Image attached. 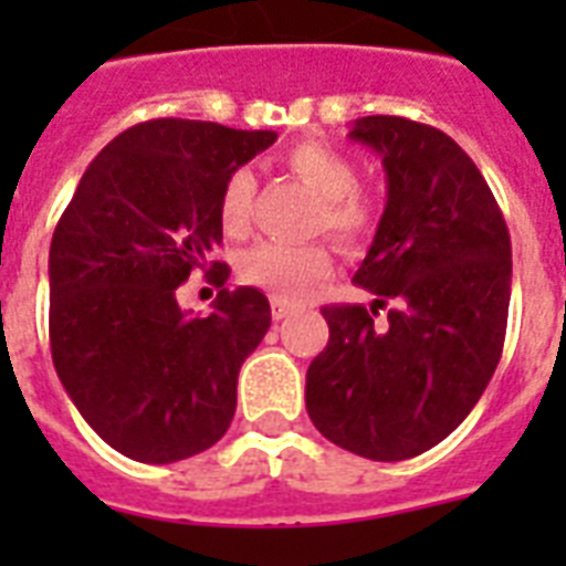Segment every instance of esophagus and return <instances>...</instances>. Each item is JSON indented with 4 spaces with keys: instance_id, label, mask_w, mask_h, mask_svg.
<instances>
[{
    "instance_id": "34e87169",
    "label": "esophagus",
    "mask_w": 566,
    "mask_h": 566,
    "mask_svg": "<svg viewBox=\"0 0 566 566\" xmlns=\"http://www.w3.org/2000/svg\"><path fill=\"white\" fill-rule=\"evenodd\" d=\"M270 305H273V319H284L293 311L291 302L279 300V296H273V300H270Z\"/></svg>"
}]
</instances>
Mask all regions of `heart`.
<instances>
[{
    "label": "heart",
    "mask_w": 566,
    "mask_h": 566,
    "mask_svg": "<svg viewBox=\"0 0 566 566\" xmlns=\"http://www.w3.org/2000/svg\"><path fill=\"white\" fill-rule=\"evenodd\" d=\"M287 170L308 185L323 199L317 226L332 231L344 243L358 240L373 229L376 211L373 202L358 190V167L335 146L319 140H302L284 155ZM255 199V176L240 167L226 179L220 193V222L229 234H243ZM332 273V252L326 243H258L240 261L243 282L264 287L279 300H300Z\"/></svg>",
    "instance_id": "b5f03b06"
}]
</instances>
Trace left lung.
<instances>
[{
  "label": "left lung",
  "instance_id": "8db88e82",
  "mask_svg": "<svg viewBox=\"0 0 566 566\" xmlns=\"http://www.w3.org/2000/svg\"><path fill=\"white\" fill-rule=\"evenodd\" d=\"M349 137L387 172L385 213L353 279L376 300L323 308L328 344L308 367L305 405L340 449L402 461L455 431L500 364L511 238L479 167L440 128L378 114L355 119Z\"/></svg>",
  "mask_w": 566,
  "mask_h": 566
}]
</instances>
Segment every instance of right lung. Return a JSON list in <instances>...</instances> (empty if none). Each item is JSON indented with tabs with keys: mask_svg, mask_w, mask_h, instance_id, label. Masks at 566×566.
<instances>
[{
	"mask_svg": "<svg viewBox=\"0 0 566 566\" xmlns=\"http://www.w3.org/2000/svg\"><path fill=\"white\" fill-rule=\"evenodd\" d=\"M275 137L202 119L137 123L93 158L57 220L52 361L87 426L126 458L172 464L229 431L270 302L223 287L208 318H190L175 291L193 272L226 284L229 264L211 258L222 185Z\"/></svg>",
	"mask_w": 566,
	"mask_h": 566,
	"instance_id": "1",
	"label": "right lung"
}]
</instances>
